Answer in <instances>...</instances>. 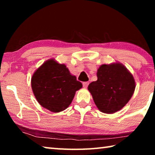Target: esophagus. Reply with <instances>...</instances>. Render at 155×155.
Returning a JSON list of instances; mask_svg holds the SVG:
<instances>
[{"mask_svg":"<svg viewBox=\"0 0 155 155\" xmlns=\"http://www.w3.org/2000/svg\"><path fill=\"white\" fill-rule=\"evenodd\" d=\"M89 84H90V83H89V82H83V87L87 88V86L89 85Z\"/></svg>","mask_w":155,"mask_h":155,"instance_id":"obj_1","label":"esophagus"}]
</instances>
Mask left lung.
Here are the masks:
<instances>
[{"instance_id":"obj_1","label":"left lung","mask_w":155,"mask_h":155,"mask_svg":"<svg viewBox=\"0 0 155 155\" xmlns=\"http://www.w3.org/2000/svg\"><path fill=\"white\" fill-rule=\"evenodd\" d=\"M98 80L88 86L96 107L105 114L122 109L134 93L135 82L131 73L120 63L101 65L97 71Z\"/></svg>"}]
</instances>
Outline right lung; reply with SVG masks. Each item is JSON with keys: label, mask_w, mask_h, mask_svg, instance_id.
<instances>
[{"label": "right lung", "mask_w": 155, "mask_h": 155, "mask_svg": "<svg viewBox=\"0 0 155 155\" xmlns=\"http://www.w3.org/2000/svg\"><path fill=\"white\" fill-rule=\"evenodd\" d=\"M83 87L64 64L48 59L37 69L31 78V87L41 106L54 113L67 109L75 92Z\"/></svg>", "instance_id": "obj_1"}]
</instances>
